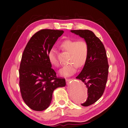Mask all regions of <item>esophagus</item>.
Returning <instances> with one entry per match:
<instances>
[{
  "instance_id": "esophagus-1",
  "label": "esophagus",
  "mask_w": 128,
  "mask_h": 128,
  "mask_svg": "<svg viewBox=\"0 0 128 128\" xmlns=\"http://www.w3.org/2000/svg\"><path fill=\"white\" fill-rule=\"evenodd\" d=\"M72 80V79H70V78H68V79H66V81L67 83H68L70 82V81Z\"/></svg>"
}]
</instances>
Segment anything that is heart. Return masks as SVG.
Listing matches in <instances>:
<instances>
[{"label":"heart","instance_id":"obj_1","mask_svg":"<svg viewBox=\"0 0 128 128\" xmlns=\"http://www.w3.org/2000/svg\"><path fill=\"white\" fill-rule=\"evenodd\" d=\"M61 48L69 53V64L64 66L59 70V74L63 76H70L76 72L77 67H83L86 64L89 53L88 45L83 40H67L61 44ZM50 62L54 67H59L60 62L57 53L54 48L50 50L48 54Z\"/></svg>","mask_w":128,"mask_h":128}]
</instances>
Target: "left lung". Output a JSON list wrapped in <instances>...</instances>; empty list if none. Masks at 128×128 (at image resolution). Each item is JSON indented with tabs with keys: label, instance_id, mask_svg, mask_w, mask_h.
<instances>
[{
	"label": "left lung",
	"instance_id": "1",
	"mask_svg": "<svg viewBox=\"0 0 128 128\" xmlns=\"http://www.w3.org/2000/svg\"><path fill=\"white\" fill-rule=\"evenodd\" d=\"M70 32L85 40L88 45L86 62L77 79L81 80L88 88L86 101L81 104L88 106L94 104L104 94L107 80L109 65L105 48L102 41L88 30H73Z\"/></svg>",
	"mask_w": 128,
	"mask_h": 128
}]
</instances>
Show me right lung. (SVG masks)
<instances>
[{"instance_id": "1", "label": "right lung", "mask_w": 128, "mask_h": 128, "mask_svg": "<svg viewBox=\"0 0 128 128\" xmlns=\"http://www.w3.org/2000/svg\"><path fill=\"white\" fill-rule=\"evenodd\" d=\"M64 32L40 30L30 38L23 52L19 69L20 91L24 102L34 110L48 108L54 90L66 86L64 78L56 77L48 58L50 50Z\"/></svg>"}]
</instances>
